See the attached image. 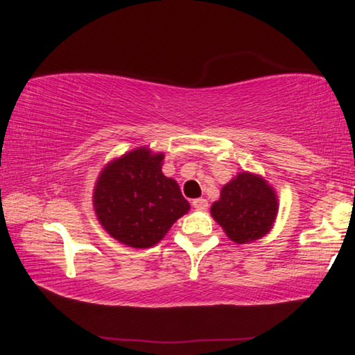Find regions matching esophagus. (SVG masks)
I'll return each instance as SVG.
<instances>
[{"mask_svg":"<svg viewBox=\"0 0 355 355\" xmlns=\"http://www.w3.org/2000/svg\"><path fill=\"white\" fill-rule=\"evenodd\" d=\"M192 206H194L197 211H205L206 208H208V200H206V198H196L194 202H192Z\"/></svg>","mask_w":355,"mask_h":355,"instance_id":"34e87169","label":"esophagus"}]
</instances>
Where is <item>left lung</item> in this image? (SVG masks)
<instances>
[{
	"label": "left lung",
	"mask_w": 355,
	"mask_h": 355,
	"mask_svg": "<svg viewBox=\"0 0 355 355\" xmlns=\"http://www.w3.org/2000/svg\"><path fill=\"white\" fill-rule=\"evenodd\" d=\"M278 209L273 186L259 173L243 171L220 189V197L211 206V216L230 241L242 245L268 234Z\"/></svg>",
	"instance_id": "8db88e82"
}]
</instances>
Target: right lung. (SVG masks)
I'll use <instances>...</instances> for the list:
<instances>
[{
  "label": "right lung",
  "instance_id": "add662e5",
  "mask_svg": "<svg viewBox=\"0 0 355 355\" xmlns=\"http://www.w3.org/2000/svg\"><path fill=\"white\" fill-rule=\"evenodd\" d=\"M163 159V152L141 146L108 161L96 180V217L127 247H153L191 208L178 183L161 171Z\"/></svg>",
  "mask_w": 355,
  "mask_h": 355
}]
</instances>
